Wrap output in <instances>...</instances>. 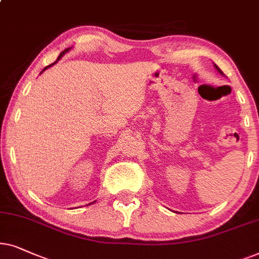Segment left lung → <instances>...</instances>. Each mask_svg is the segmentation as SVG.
<instances>
[{
	"mask_svg": "<svg viewBox=\"0 0 259 259\" xmlns=\"http://www.w3.org/2000/svg\"><path fill=\"white\" fill-rule=\"evenodd\" d=\"M214 66H215V68H217V70H218V72H219V73H220V74H224V73H223V72H222V70H220V68H219L218 66H217V65H214Z\"/></svg>",
	"mask_w": 259,
	"mask_h": 259,
	"instance_id": "obj_1",
	"label": "left lung"
}]
</instances>
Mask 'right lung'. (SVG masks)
I'll return each mask as SVG.
<instances>
[{"instance_id": "1", "label": "right lung", "mask_w": 259, "mask_h": 259, "mask_svg": "<svg viewBox=\"0 0 259 259\" xmlns=\"http://www.w3.org/2000/svg\"><path fill=\"white\" fill-rule=\"evenodd\" d=\"M67 51H70V48H66V50H65V51H63V52H61V53H60V55H59V57H58V59H57V60H55L53 64L48 65V66H46V67H45V68H44V70H42V72H44L45 70H47V68H48V67L53 66V65H54V64H57V63H58V61H59V59H60V58H61V57H63V55H64L65 53H66V52H67ZM42 72H41V73H42ZM91 204H94V202H91ZM91 204H89V205H91Z\"/></svg>"}]
</instances>
